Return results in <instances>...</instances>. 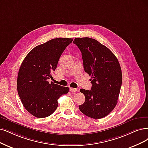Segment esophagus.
Here are the masks:
<instances>
[{
    "label": "esophagus",
    "mask_w": 148,
    "mask_h": 148,
    "mask_svg": "<svg viewBox=\"0 0 148 148\" xmlns=\"http://www.w3.org/2000/svg\"><path fill=\"white\" fill-rule=\"evenodd\" d=\"M70 91L72 92H75L76 91H77V88H70Z\"/></svg>",
    "instance_id": "esophagus-1"
}]
</instances>
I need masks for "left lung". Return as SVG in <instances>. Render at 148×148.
Instances as JSON below:
<instances>
[{
    "instance_id": "obj_1",
    "label": "left lung",
    "mask_w": 148,
    "mask_h": 148,
    "mask_svg": "<svg viewBox=\"0 0 148 148\" xmlns=\"http://www.w3.org/2000/svg\"><path fill=\"white\" fill-rule=\"evenodd\" d=\"M73 43L82 53L84 70L91 75V90L80 89L85 101L80 110L86 116L101 119L115 107L122 84V72L116 56L95 39L76 38Z\"/></svg>"
}]
</instances>
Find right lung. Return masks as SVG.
<instances>
[{"instance_id":"right-lung-1","label":"right lung","mask_w":148,"mask_h":148,"mask_svg":"<svg viewBox=\"0 0 148 148\" xmlns=\"http://www.w3.org/2000/svg\"><path fill=\"white\" fill-rule=\"evenodd\" d=\"M73 38H57L34 47L27 55L19 70L18 95L23 106L33 116L46 118L57 109L58 99L68 92V87L49 84L51 72Z\"/></svg>"}]
</instances>
